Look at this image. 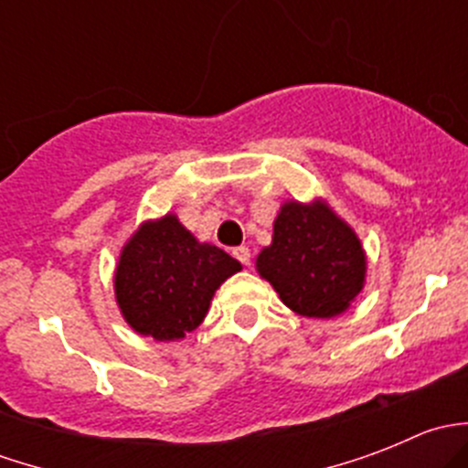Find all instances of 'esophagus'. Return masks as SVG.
<instances>
[{
  "label": "esophagus",
  "mask_w": 468,
  "mask_h": 468,
  "mask_svg": "<svg viewBox=\"0 0 468 468\" xmlns=\"http://www.w3.org/2000/svg\"><path fill=\"white\" fill-rule=\"evenodd\" d=\"M233 256H235V261H238L239 264H249V262H251V251H249L247 247L233 249Z\"/></svg>",
  "instance_id": "34e87169"
}]
</instances>
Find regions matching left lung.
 <instances>
[{
  "label": "left lung",
  "instance_id": "8db88e82",
  "mask_svg": "<svg viewBox=\"0 0 468 468\" xmlns=\"http://www.w3.org/2000/svg\"><path fill=\"white\" fill-rule=\"evenodd\" d=\"M256 264L287 308L317 319L348 308L367 269L360 239L333 210L296 201L281 207L271 247L262 249Z\"/></svg>",
  "mask_w": 468,
  "mask_h": 468
}]
</instances>
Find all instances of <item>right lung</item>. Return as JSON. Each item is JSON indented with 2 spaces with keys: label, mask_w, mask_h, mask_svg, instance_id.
<instances>
[{
  "label": "right lung",
  "mask_w": 468,
  "mask_h": 468,
  "mask_svg": "<svg viewBox=\"0 0 468 468\" xmlns=\"http://www.w3.org/2000/svg\"><path fill=\"white\" fill-rule=\"evenodd\" d=\"M239 262L199 244L174 215L146 221L122 251L115 294L124 319L140 335L181 339L204 322L217 287Z\"/></svg>",
  "instance_id": "1"
}]
</instances>
